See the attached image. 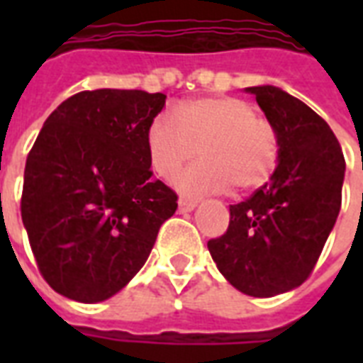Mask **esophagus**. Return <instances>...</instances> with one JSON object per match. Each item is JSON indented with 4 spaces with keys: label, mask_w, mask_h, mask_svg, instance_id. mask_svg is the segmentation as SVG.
Segmentation results:
<instances>
[{
    "label": "esophagus",
    "mask_w": 363,
    "mask_h": 363,
    "mask_svg": "<svg viewBox=\"0 0 363 363\" xmlns=\"http://www.w3.org/2000/svg\"><path fill=\"white\" fill-rule=\"evenodd\" d=\"M196 205H198L196 199H188V198L179 199V211H181V213H190Z\"/></svg>",
    "instance_id": "34e87169"
}]
</instances>
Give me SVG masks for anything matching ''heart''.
Returning a JSON list of instances; mask_svg holds the SVG:
<instances>
[{
  "label": "heart",
  "mask_w": 363,
  "mask_h": 363,
  "mask_svg": "<svg viewBox=\"0 0 363 363\" xmlns=\"http://www.w3.org/2000/svg\"><path fill=\"white\" fill-rule=\"evenodd\" d=\"M173 122L154 118L147 131L150 165L164 181H173L184 165L201 154L198 164L179 179L186 196L247 192L262 186L277 167L279 131L256 115L247 99L215 96L182 101L173 109Z\"/></svg>",
  "instance_id": "heart-1"
}]
</instances>
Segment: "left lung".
Wrapping results in <instances>:
<instances>
[{
  "mask_svg": "<svg viewBox=\"0 0 363 363\" xmlns=\"http://www.w3.org/2000/svg\"><path fill=\"white\" fill-rule=\"evenodd\" d=\"M247 92L279 131L271 181L230 205V226L207 242L216 267L239 292L271 298L311 277L341 209L345 156L328 122L275 86Z\"/></svg>",
  "mask_w": 363,
  "mask_h": 363,
  "instance_id": "8db88e82",
  "label": "left lung"
}]
</instances>
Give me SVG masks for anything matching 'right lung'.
Wrapping results in <instances>:
<instances>
[{
    "instance_id": "1",
    "label": "right lung",
    "mask_w": 363,
    "mask_h": 363,
    "mask_svg": "<svg viewBox=\"0 0 363 363\" xmlns=\"http://www.w3.org/2000/svg\"><path fill=\"white\" fill-rule=\"evenodd\" d=\"M164 94L86 90L48 116L24 169L20 213L43 279L98 303L135 277L177 194L154 181L147 131Z\"/></svg>"
}]
</instances>
